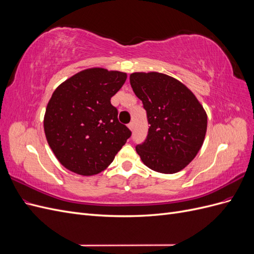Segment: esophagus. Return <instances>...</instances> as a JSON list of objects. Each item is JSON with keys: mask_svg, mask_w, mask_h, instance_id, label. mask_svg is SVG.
<instances>
[{"mask_svg": "<svg viewBox=\"0 0 254 254\" xmlns=\"http://www.w3.org/2000/svg\"><path fill=\"white\" fill-rule=\"evenodd\" d=\"M128 128L130 129V130H131V131H132V130H133V128H134V124H133V123L131 122V123H129V124H128Z\"/></svg>", "mask_w": 254, "mask_h": 254, "instance_id": "esophagus-1", "label": "esophagus"}]
</instances>
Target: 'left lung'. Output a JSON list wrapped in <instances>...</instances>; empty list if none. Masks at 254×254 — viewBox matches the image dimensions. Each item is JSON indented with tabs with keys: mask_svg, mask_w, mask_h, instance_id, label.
I'll return each mask as SVG.
<instances>
[{
	"mask_svg": "<svg viewBox=\"0 0 254 254\" xmlns=\"http://www.w3.org/2000/svg\"><path fill=\"white\" fill-rule=\"evenodd\" d=\"M130 84L147 112L148 134L135 150L150 170L178 173L193 161L204 141L207 117L187 86L158 72H136Z\"/></svg>",
	"mask_w": 254,
	"mask_h": 254,
	"instance_id": "1",
	"label": "left lung"
}]
</instances>
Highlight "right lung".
<instances>
[{
  "label": "right lung",
  "mask_w": 254,
  "mask_h": 254,
  "mask_svg": "<svg viewBox=\"0 0 254 254\" xmlns=\"http://www.w3.org/2000/svg\"><path fill=\"white\" fill-rule=\"evenodd\" d=\"M126 78L124 72L91 67L54 91L44 114V132L66 170L81 176L105 171L131 135L110 102Z\"/></svg>",
  "instance_id": "right-lung-1"
}]
</instances>
